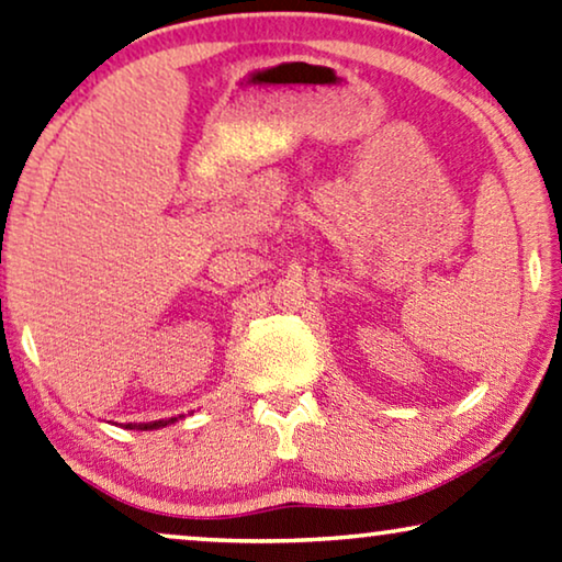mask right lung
<instances>
[{"instance_id":"add662e5","label":"right lung","mask_w":562,"mask_h":562,"mask_svg":"<svg viewBox=\"0 0 562 562\" xmlns=\"http://www.w3.org/2000/svg\"><path fill=\"white\" fill-rule=\"evenodd\" d=\"M176 423V417H170V420H155V423H147V425H130V428H139V430H155V428H162V425H170Z\"/></svg>"}]
</instances>
